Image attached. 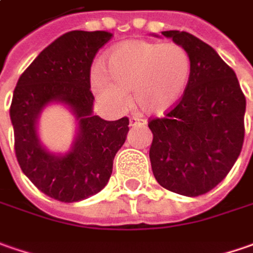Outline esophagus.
<instances>
[{"mask_svg": "<svg viewBox=\"0 0 253 253\" xmlns=\"http://www.w3.org/2000/svg\"><path fill=\"white\" fill-rule=\"evenodd\" d=\"M146 125H147L146 119H141V117H138V116H133V117H130V126L131 127L146 126Z\"/></svg>", "mask_w": 253, "mask_h": 253, "instance_id": "obj_1", "label": "esophagus"}]
</instances>
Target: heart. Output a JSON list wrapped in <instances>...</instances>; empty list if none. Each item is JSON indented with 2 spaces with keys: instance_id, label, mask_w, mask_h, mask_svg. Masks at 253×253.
Masks as SVG:
<instances>
[{
  "instance_id": "heart-1",
  "label": "heart",
  "mask_w": 253,
  "mask_h": 253,
  "mask_svg": "<svg viewBox=\"0 0 253 253\" xmlns=\"http://www.w3.org/2000/svg\"><path fill=\"white\" fill-rule=\"evenodd\" d=\"M191 75L188 52L175 42L131 39L116 45L103 61V72L92 76L96 97L109 109L134 103L148 115H164L181 100Z\"/></svg>"
}]
</instances>
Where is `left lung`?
Returning <instances> with one entry per match:
<instances>
[{
	"instance_id": "1",
	"label": "left lung",
	"mask_w": 253,
	"mask_h": 253,
	"mask_svg": "<svg viewBox=\"0 0 253 253\" xmlns=\"http://www.w3.org/2000/svg\"><path fill=\"white\" fill-rule=\"evenodd\" d=\"M191 59L181 100L164 117L148 120L150 161L169 191L198 197L215 188L234 167L245 136V94L235 72L210 45L188 32L164 31Z\"/></svg>"
}]
</instances>
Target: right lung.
Here are the masks:
<instances>
[{
    "label": "right lung",
    "mask_w": 253,
    "mask_h": 253,
    "mask_svg": "<svg viewBox=\"0 0 253 253\" xmlns=\"http://www.w3.org/2000/svg\"><path fill=\"white\" fill-rule=\"evenodd\" d=\"M110 38L105 31L62 35L24 71L14 90L9 116L18 164L39 191L62 203L82 201L103 190L126 140L128 117L107 122L92 115L90 68ZM50 101L69 104L80 119L77 143L61 158L48 153L36 137V117Z\"/></svg>",
    "instance_id": "right-lung-1"
}]
</instances>
